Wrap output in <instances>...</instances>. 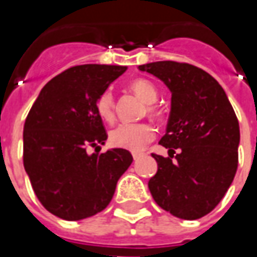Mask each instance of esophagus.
<instances>
[{
  "mask_svg": "<svg viewBox=\"0 0 257 257\" xmlns=\"http://www.w3.org/2000/svg\"><path fill=\"white\" fill-rule=\"evenodd\" d=\"M142 157V153H133V160L134 162H137L139 159Z\"/></svg>",
  "mask_w": 257,
  "mask_h": 257,
  "instance_id": "esophagus-1",
  "label": "esophagus"
}]
</instances>
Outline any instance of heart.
Wrapping results in <instances>:
<instances>
[{
  "mask_svg": "<svg viewBox=\"0 0 257 257\" xmlns=\"http://www.w3.org/2000/svg\"><path fill=\"white\" fill-rule=\"evenodd\" d=\"M132 91L137 94L140 98H143L147 103V113L150 115H157L159 110L154 105L157 100V90L150 81L137 78L130 83ZM114 97L110 91H105L100 95L97 101V111L100 117L111 123L114 120ZM154 136V130L152 125L146 123H124L117 125L110 133V144L117 149H124L128 152H140L144 146L149 143Z\"/></svg>",
  "mask_w": 257,
  "mask_h": 257,
  "instance_id": "b5f03b06",
  "label": "heart"
}]
</instances>
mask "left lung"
<instances>
[{"label": "left lung", "mask_w": 257, "mask_h": 257, "mask_svg": "<svg viewBox=\"0 0 257 257\" xmlns=\"http://www.w3.org/2000/svg\"><path fill=\"white\" fill-rule=\"evenodd\" d=\"M140 71L162 80L172 93L166 134L159 143L170 157L153 154L157 173L149 189L166 212L184 220L210 213L230 187L237 170L239 121L212 75L186 63L156 61ZM179 150L176 160L172 154Z\"/></svg>", "instance_id": "left-lung-1"}]
</instances>
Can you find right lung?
<instances>
[{"label": "right lung", "mask_w": 257, "mask_h": 257, "mask_svg": "<svg viewBox=\"0 0 257 257\" xmlns=\"http://www.w3.org/2000/svg\"><path fill=\"white\" fill-rule=\"evenodd\" d=\"M125 65L84 64L50 80L24 124V169L50 213L81 220L104 210L133 157L128 150L87 153L107 140L97 101Z\"/></svg>", "instance_id": "right-lung-1"}]
</instances>
